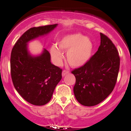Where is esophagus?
<instances>
[{
  "mask_svg": "<svg viewBox=\"0 0 131 131\" xmlns=\"http://www.w3.org/2000/svg\"><path fill=\"white\" fill-rule=\"evenodd\" d=\"M69 74V71H67V70H63L62 71V76L63 77V76H65V75H67V74Z\"/></svg>",
  "mask_w": 131,
  "mask_h": 131,
  "instance_id": "34e87169",
  "label": "esophagus"
}]
</instances>
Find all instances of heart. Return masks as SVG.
Returning a JSON list of instances; mask_svg holds the SVG:
<instances>
[{"mask_svg": "<svg viewBox=\"0 0 131 131\" xmlns=\"http://www.w3.org/2000/svg\"><path fill=\"white\" fill-rule=\"evenodd\" d=\"M57 46L51 47L50 53L53 62L57 65L61 64L63 52L68 50L67 60L73 67H81L88 63L93 50V43L88 37L79 33L68 34L63 37L57 42Z\"/></svg>", "mask_w": 131, "mask_h": 131, "instance_id": "b5f03b06", "label": "heart"}]
</instances>
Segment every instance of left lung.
Segmentation results:
<instances>
[{
    "label": "left lung",
    "mask_w": 131,
    "mask_h": 131,
    "mask_svg": "<svg viewBox=\"0 0 131 131\" xmlns=\"http://www.w3.org/2000/svg\"><path fill=\"white\" fill-rule=\"evenodd\" d=\"M119 64L115 45L100 33V45L97 52L84 65L71 72L76 78L73 91L78 102L92 106L104 100L115 88Z\"/></svg>",
    "instance_id": "1"
}]
</instances>
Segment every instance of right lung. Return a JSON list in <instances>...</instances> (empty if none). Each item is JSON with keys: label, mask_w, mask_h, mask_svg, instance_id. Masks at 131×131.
<instances>
[{"label": "right lung", "mask_w": 131, "mask_h": 131, "mask_svg": "<svg viewBox=\"0 0 131 131\" xmlns=\"http://www.w3.org/2000/svg\"><path fill=\"white\" fill-rule=\"evenodd\" d=\"M58 24L30 28L13 46L10 58L13 84L19 94L31 104L41 106L51 100L55 87L61 79V69L50 61L46 49L38 55L30 53L28 42L44 36Z\"/></svg>", "instance_id": "add662e5"}]
</instances>
